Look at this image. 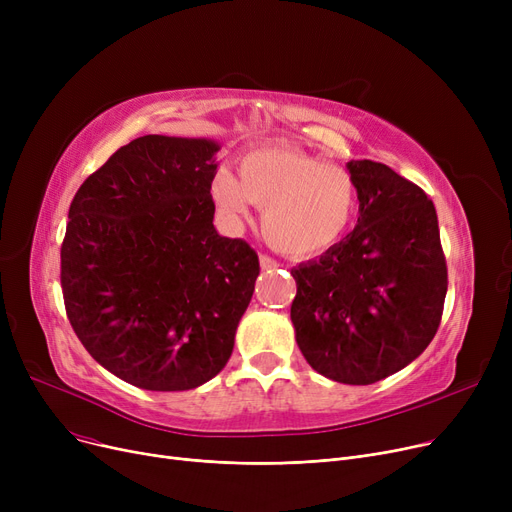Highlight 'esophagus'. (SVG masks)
Instances as JSON below:
<instances>
[{"instance_id":"34e87169","label":"esophagus","mask_w":512,"mask_h":512,"mask_svg":"<svg viewBox=\"0 0 512 512\" xmlns=\"http://www.w3.org/2000/svg\"><path fill=\"white\" fill-rule=\"evenodd\" d=\"M259 263H261V270H276V267H280V263L270 255H261Z\"/></svg>"}]
</instances>
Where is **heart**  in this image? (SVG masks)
Listing matches in <instances>:
<instances>
[{
    "label": "heart",
    "mask_w": 512,
    "mask_h": 512,
    "mask_svg": "<svg viewBox=\"0 0 512 512\" xmlns=\"http://www.w3.org/2000/svg\"><path fill=\"white\" fill-rule=\"evenodd\" d=\"M236 174H215L211 195L228 220L263 207L261 226L272 245L294 257L326 253L351 230L359 191L353 174L290 147L265 145L238 159Z\"/></svg>",
    "instance_id": "b5f03b06"
}]
</instances>
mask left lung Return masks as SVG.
Wrapping results in <instances>:
<instances>
[{"instance_id": "8db88e82", "label": "left lung", "mask_w": 512, "mask_h": 512, "mask_svg": "<svg viewBox=\"0 0 512 512\" xmlns=\"http://www.w3.org/2000/svg\"><path fill=\"white\" fill-rule=\"evenodd\" d=\"M355 230L299 265L290 319L307 363L365 386L407 367L438 332L448 290L438 215L423 188L371 159L348 161Z\"/></svg>"}]
</instances>
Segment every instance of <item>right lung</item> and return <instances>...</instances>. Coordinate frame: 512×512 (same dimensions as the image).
Masks as SVG:
<instances>
[{
    "label": "right lung",
    "mask_w": 512,
    "mask_h": 512,
    "mask_svg": "<svg viewBox=\"0 0 512 512\" xmlns=\"http://www.w3.org/2000/svg\"><path fill=\"white\" fill-rule=\"evenodd\" d=\"M220 147L147 134L76 191L62 242L66 315L89 355L155 392L193 390L228 363L259 257L213 228Z\"/></svg>",
    "instance_id": "add662e5"
}]
</instances>
